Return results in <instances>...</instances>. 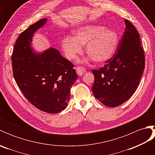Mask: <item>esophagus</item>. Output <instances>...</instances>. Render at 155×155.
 <instances>
[{
  "label": "esophagus",
  "mask_w": 155,
  "mask_h": 155,
  "mask_svg": "<svg viewBox=\"0 0 155 155\" xmlns=\"http://www.w3.org/2000/svg\"><path fill=\"white\" fill-rule=\"evenodd\" d=\"M76 71H77L78 75L82 76L85 72V69L83 67H78L76 68Z\"/></svg>",
  "instance_id": "obj_1"
}]
</instances>
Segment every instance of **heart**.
<instances>
[{
    "instance_id": "b5f03b06",
    "label": "heart",
    "mask_w": 155,
    "mask_h": 155,
    "mask_svg": "<svg viewBox=\"0 0 155 155\" xmlns=\"http://www.w3.org/2000/svg\"><path fill=\"white\" fill-rule=\"evenodd\" d=\"M73 37L66 36L61 41V48L66 58L74 60L83 52L86 45L87 54L97 62L103 63L109 60L117 51L118 35L112 29L100 25H87L72 32Z\"/></svg>"
}]
</instances>
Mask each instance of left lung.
I'll return each instance as SVG.
<instances>
[{
	"instance_id": "8db88e82",
	"label": "left lung",
	"mask_w": 155,
	"mask_h": 155,
	"mask_svg": "<svg viewBox=\"0 0 155 155\" xmlns=\"http://www.w3.org/2000/svg\"><path fill=\"white\" fill-rule=\"evenodd\" d=\"M113 57L104 67L92 70L94 97L108 107H116L132 97L144 68V54L140 35L129 21Z\"/></svg>"
}]
</instances>
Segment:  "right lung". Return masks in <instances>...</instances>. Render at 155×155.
I'll return each mask as SVG.
<instances>
[{
  "mask_svg": "<svg viewBox=\"0 0 155 155\" xmlns=\"http://www.w3.org/2000/svg\"><path fill=\"white\" fill-rule=\"evenodd\" d=\"M46 22V18L40 19L20 34L12 52V67L25 98L38 109L55 114L67 107L78 76L73 64L57 49L50 48L38 54L31 48L32 36Z\"/></svg>",
  "mask_w": 155,
  "mask_h": 155,
  "instance_id": "1",
  "label": "right lung"
}]
</instances>
